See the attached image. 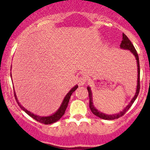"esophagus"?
Returning a JSON list of instances; mask_svg holds the SVG:
<instances>
[{"mask_svg":"<svg viewBox=\"0 0 150 150\" xmlns=\"http://www.w3.org/2000/svg\"><path fill=\"white\" fill-rule=\"evenodd\" d=\"M86 78L85 77H80L78 79V83L79 86H83V85L86 84Z\"/></svg>","mask_w":150,"mask_h":150,"instance_id":"esophagus-1","label":"esophagus"}]
</instances>
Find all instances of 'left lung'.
<instances>
[{"label": "left lung", "mask_w": 150, "mask_h": 150, "mask_svg": "<svg viewBox=\"0 0 150 150\" xmlns=\"http://www.w3.org/2000/svg\"><path fill=\"white\" fill-rule=\"evenodd\" d=\"M120 48L124 50H128V51H131L134 56L135 57L136 59H137V71H138V75H137V90H136V93L134 96L133 97V99H131V102L126 106V107H125L123 110L121 112H120L117 114H113V115H107L104 114V113L102 112L99 111L96 107H94L93 103V97H92V91L91 90V88L89 86H88L87 89L88 91V96H89V107H90L92 113L93 115H95L97 117H100V118L104 119V120H115V119L119 118L120 117L125 115V113L129 110L130 107H131L133 103L134 102V101L136 100V99L138 96L140 90V67H139V56L137 54V51H136L135 48H134V45L132 44V43L131 42V40L128 39V38L125 35L124 33H122V40L121 43H120Z\"/></svg>", "instance_id": "1"}]
</instances>
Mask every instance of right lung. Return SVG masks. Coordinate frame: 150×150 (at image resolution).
<instances>
[{"instance_id":"right-lung-1","label":"right lung","mask_w":150,"mask_h":150,"mask_svg":"<svg viewBox=\"0 0 150 150\" xmlns=\"http://www.w3.org/2000/svg\"><path fill=\"white\" fill-rule=\"evenodd\" d=\"M78 88V85H76V86H74L73 88H72L70 89V91H69L67 93L66 96H64V99H63V101H62V102L61 105H60L59 108L58 110H57V111L54 113V114L51 115H49V116H39V115H37L33 114V112L28 111L27 109H25V107L22 105V104L19 103V102L18 101V99H17V97H16V93H15V91H14V96H15V99H16V102H17L18 105H19V107H20V108L22 109L23 111H25V112L28 115H30V117H33V119H35V120H37L38 122H41V123L48 125V124L54 123V122H56L57 121H58V120H59V119L61 118L63 115H64L67 107V106H68V103H69V99H70L71 95L72 94V93H73V92L75 91Z\"/></svg>"}]
</instances>
